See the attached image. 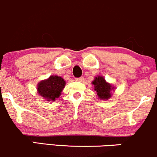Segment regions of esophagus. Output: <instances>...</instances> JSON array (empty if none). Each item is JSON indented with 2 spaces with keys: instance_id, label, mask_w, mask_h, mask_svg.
I'll return each mask as SVG.
<instances>
[{
  "instance_id": "1",
  "label": "esophagus",
  "mask_w": 157,
  "mask_h": 157,
  "mask_svg": "<svg viewBox=\"0 0 157 157\" xmlns=\"http://www.w3.org/2000/svg\"><path fill=\"white\" fill-rule=\"evenodd\" d=\"M75 80L78 81V82H82V81L84 80V78H83V77H79V78H75Z\"/></svg>"
}]
</instances>
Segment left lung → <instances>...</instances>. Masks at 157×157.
I'll return each mask as SVG.
<instances>
[{"instance_id":"8db88e82","label":"left lung","mask_w":157,"mask_h":157,"mask_svg":"<svg viewBox=\"0 0 157 157\" xmlns=\"http://www.w3.org/2000/svg\"><path fill=\"white\" fill-rule=\"evenodd\" d=\"M92 84H94V90L97 92L98 96L101 99H107L110 97L111 96L110 91L112 89H113V87H112L111 84L107 83L103 77L99 76V75L96 77Z\"/></svg>"}]
</instances>
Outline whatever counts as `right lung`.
Instances as JSON below:
<instances>
[{
  "label": "right lung",
  "mask_w": 157,
  "mask_h": 157,
  "mask_svg": "<svg viewBox=\"0 0 157 157\" xmlns=\"http://www.w3.org/2000/svg\"><path fill=\"white\" fill-rule=\"evenodd\" d=\"M65 86V81L58 75H51L48 79L38 84V92L47 101H55L59 98Z\"/></svg>",
  "instance_id": "right-lung-1"
}]
</instances>
